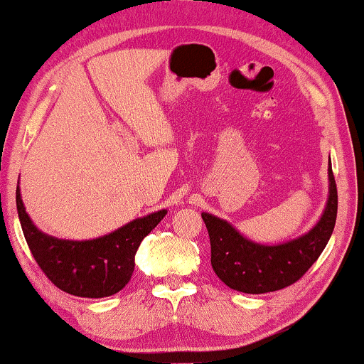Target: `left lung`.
I'll list each match as a JSON object with an SVG mask.
<instances>
[{"label":"left lung","mask_w":364,"mask_h":364,"mask_svg":"<svg viewBox=\"0 0 364 364\" xmlns=\"http://www.w3.org/2000/svg\"><path fill=\"white\" fill-rule=\"evenodd\" d=\"M330 197L320 222L305 235L282 245H260L247 240L230 223L202 213L210 237V263L217 277L232 290L268 293L300 280L321 255L336 222L338 191L331 164L328 167Z\"/></svg>","instance_id":"left-lung-1"}]
</instances>
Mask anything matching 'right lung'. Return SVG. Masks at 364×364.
<instances>
[{
    "label": "right lung",
    "mask_w": 364,
    "mask_h": 364,
    "mask_svg": "<svg viewBox=\"0 0 364 364\" xmlns=\"http://www.w3.org/2000/svg\"><path fill=\"white\" fill-rule=\"evenodd\" d=\"M16 207L24 238L44 275L59 290L84 298L111 296L127 285L139 245L167 213V210H159L109 235L74 242L59 240L39 232L24 210L19 187Z\"/></svg>",
    "instance_id": "1"
}]
</instances>
